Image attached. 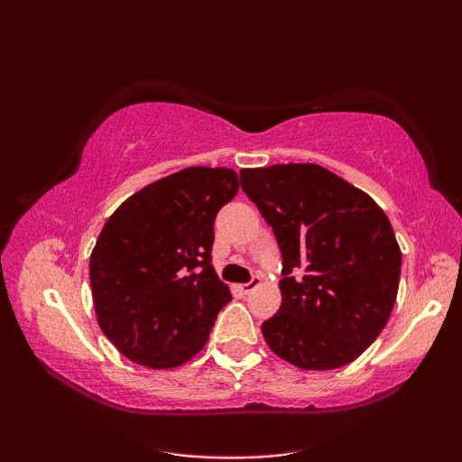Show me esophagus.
<instances>
[{
    "mask_svg": "<svg viewBox=\"0 0 462 462\" xmlns=\"http://www.w3.org/2000/svg\"><path fill=\"white\" fill-rule=\"evenodd\" d=\"M260 283H262V278L260 276H254L248 283H244V286H240V290H242V293H252L254 290L260 286Z\"/></svg>",
    "mask_w": 462,
    "mask_h": 462,
    "instance_id": "obj_1",
    "label": "esophagus"
}]
</instances>
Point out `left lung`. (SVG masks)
<instances>
[{
    "mask_svg": "<svg viewBox=\"0 0 462 462\" xmlns=\"http://www.w3.org/2000/svg\"><path fill=\"white\" fill-rule=\"evenodd\" d=\"M282 252V306L262 323L278 357L311 371L357 359L393 311L401 250L369 194L319 164L242 169Z\"/></svg>",
    "mask_w": 462,
    "mask_h": 462,
    "instance_id": "left-lung-1",
    "label": "left lung"
}]
</instances>
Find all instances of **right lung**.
<instances>
[{
    "mask_svg": "<svg viewBox=\"0 0 462 462\" xmlns=\"http://www.w3.org/2000/svg\"><path fill=\"white\" fill-rule=\"evenodd\" d=\"M240 189L232 169L189 166L129 196L89 262L99 328L125 357L172 369L199 353L232 300L212 266L214 220Z\"/></svg>",
    "mask_w": 462,
    "mask_h": 462,
    "instance_id": "obj_1",
    "label": "right lung"
}]
</instances>
